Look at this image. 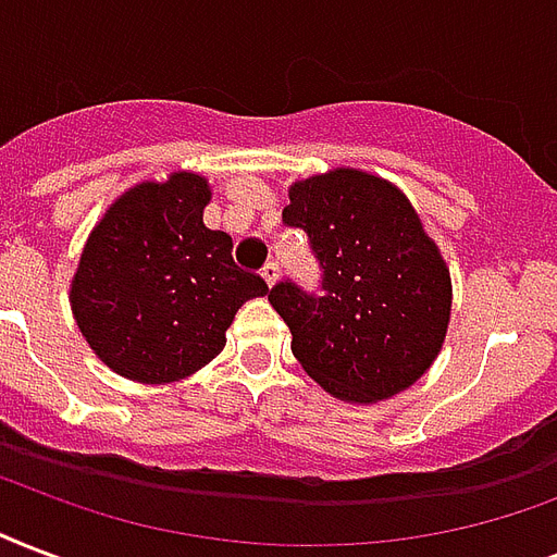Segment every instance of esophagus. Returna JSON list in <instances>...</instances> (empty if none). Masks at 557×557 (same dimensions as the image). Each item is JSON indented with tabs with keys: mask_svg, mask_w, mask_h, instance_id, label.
I'll use <instances>...</instances> for the list:
<instances>
[{
	"mask_svg": "<svg viewBox=\"0 0 557 557\" xmlns=\"http://www.w3.org/2000/svg\"><path fill=\"white\" fill-rule=\"evenodd\" d=\"M277 277H280L277 262H274V260L265 262V269H262V280H265V283H269V286H274V283H277Z\"/></svg>",
	"mask_w": 557,
	"mask_h": 557,
	"instance_id": "obj_1",
	"label": "esophagus"
}]
</instances>
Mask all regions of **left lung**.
Returning <instances> with one entry per match:
<instances>
[{
	"label": "left lung",
	"instance_id": "left-lung-1",
	"mask_svg": "<svg viewBox=\"0 0 557 557\" xmlns=\"http://www.w3.org/2000/svg\"><path fill=\"white\" fill-rule=\"evenodd\" d=\"M283 222L307 233L324 271L321 295L292 280L269 292L297 362L338 400L406 392L435 362L453 307L447 262L409 198L376 175L333 169L292 184Z\"/></svg>",
	"mask_w": 557,
	"mask_h": 557
}]
</instances>
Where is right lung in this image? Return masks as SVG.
Returning a JSON list of instances; mask_svg holds the SVG:
<instances>
[{
	"label": "right lung",
	"instance_id": "1",
	"mask_svg": "<svg viewBox=\"0 0 557 557\" xmlns=\"http://www.w3.org/2000/svg\"><path fill=\"white\" fill-rule=\"evenodd\" d=\"M210 186L175 172L110 203L81 250L70 304L92 354L125 380L163 385L215 359L233 315L269 292L203 224Z\"/></svg>",
	"mask_w": 557,
	"mask_h": 557
}]
</instances>
